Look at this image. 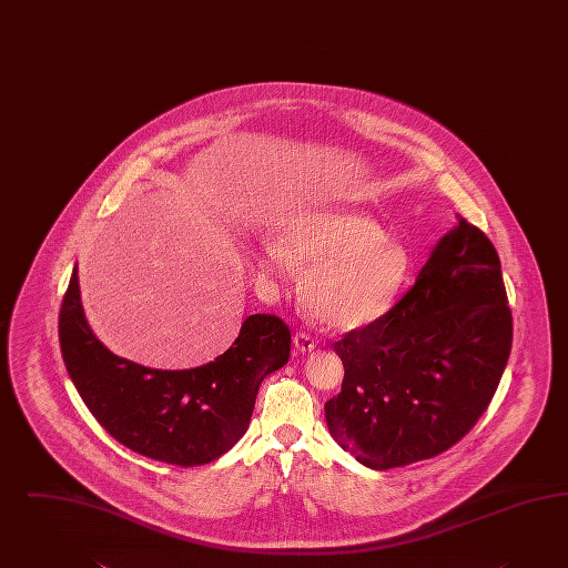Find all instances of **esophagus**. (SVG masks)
<instances>
[{
	"label": "esophagus",
	"instance_id": "1",
	"mask_svg": "<svg viewBox=\"0 0 568 568\" xmlns=\"http://www.w3.org/2000/svg\"><path fill=\"white\" fill-rule=\"evenodd\" d=\"M293 345H295V349L302 353H312L316 349V345H314V341L312 337L307 335V333H297L295 337H293Z\"/></svg>",
	"mask_w": 568,
	"mask_h": 568
}]
</instances>
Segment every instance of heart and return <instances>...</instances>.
<instances>
[{
    "instance_id": "obj_1",
    "label": "heart",
    "mask_w": 568,
    "mask_h": 568,
    "mask_svg": "<svg viewBox=\"0 0 568 568\" xmlns=\"http://www.w3.org/2000/svg\"><path fill=\"white\" fill-rule=\"evenodd\" d=\"M306 264L302 302L318 323L352 333L378 323L407 285L414 258L378 221L338 206H306L276 221L275 242L262 250L261 268L285 275Z\"/></svg>"
}]
</instances>
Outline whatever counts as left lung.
<instances>
[{
	"label": "left lung",
	"instance_id": "1",
	"mask_svg": "<svg viewBox=\"0 0 568 568\" xmlns=\"http://www.w3.org/2000/svg\"><path fill=\"white\" fill-rule=\"evenodd\" d=\"M510 345L498 252L457 216L399 304L335 343L345 378L324 405L328 432L378 471L436 457L488 409Z\"/></svg>",
	"mask_w": 568,
	"mask_h": 568
}]
</instances>
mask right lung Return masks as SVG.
Segmentation results:
<instances>
[{"label": "right lung", "instance_id": "add662e5", "mask_svg": "<svg viewBox=\"0 0 568 568\" xmlns=\"http://www.w3.org/2000/svg\"><path fill=\"white\" fill-rule=\"evenodd\" d=\"M60 345L78 395L118 443L149 459L196 467L244 436L262 381L290 359L292 333L276 316L252 314L213 362L146 368L109 352L92 333L74 266L60 310Z\"/></svg>", "mask_w": 568, "mask_h": 568}]
</instances>
